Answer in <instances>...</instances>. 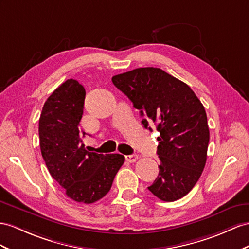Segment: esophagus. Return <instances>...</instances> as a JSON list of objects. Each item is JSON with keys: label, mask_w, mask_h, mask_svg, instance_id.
<instances>
[{"label": "esophagus", "mask_w": 249, "mask_h": 249, "mask_svg": "<svg viewBox=\"0 0 249 249\" xmlns=\"http://www.w3.org/2000/svg\"><path fill=\"white\" fill-rule=\"evenodd\" d=\"M125 158H126V160L128 161V162L133 163V162H136V161L138 160L139 156H138V155H129V156H126Z\"/></svg>", "instance_id": "esophagus-1"}]
</instances>
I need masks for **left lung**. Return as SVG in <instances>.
I'll return each instance as SVG.
<instances>
[{
  "mask_svg": "<svg viewBox=\"0 0 249 249\" xmlns=\"http://www.w3.org/2000/svg\"><path fill=\"white\" fill-rule=\"evenodd\" d=\"M112 83L140 110L142 124L158 137L159 175L148 187L159 199L174 202L186 196L205 167L209 142L207 116L187 84L155 67L112 76Z\"/></svg>",
  "mask_w": 249,
  "mask_h": 249,
  "instance_id": "obj_1",
  "label": "left lung"
}]
</instances>
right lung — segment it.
Listing matches in <instances>:
<instances>
[{"label": "right lung", "mask_w": 249, "mask_h": 249, "mask_svg": "<svg viewBox=\"0 0 249 249\" xmlns=\"http://www.w3.org/2000/svg\"><path fill=\"white\" fill-rule=\"evenodd\" d=\"M86 91L69 79L49 95L39 120L42 157L53 179L70 199L85 204L99 201L110 190L125 157L85 149L80 122ZM83 136H82L81 135Z\"/></svg>", "instance_id": "1"}]
</instances>
